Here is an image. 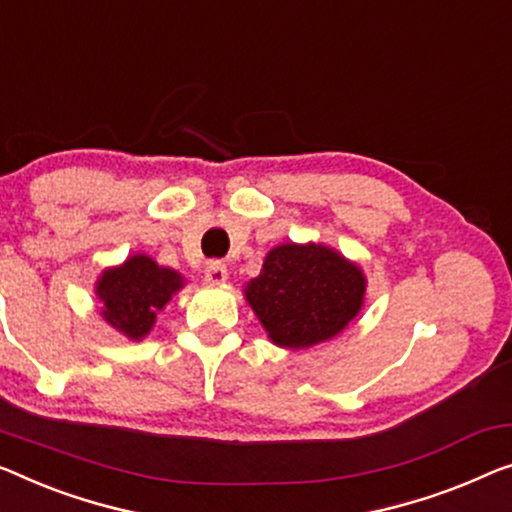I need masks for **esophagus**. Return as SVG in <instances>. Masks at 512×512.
<instances>
[{"mask_svg":"<svg viewBox=\"0 0 512 512\" xmlns=\"http://www.w3.org/2000/svg\"><path fill=\"white\" fill-rule=\"evenodd\" d=\"M204 280H207L209 285H220V282H225L227 280L225 262H220V259H213V262L204 266Z\"/></svg>","mask_w":512,"mask_h":512,"instance_id":"obj_1","label":"esophagus"}]
</instances>
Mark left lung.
Here are the masks:
<instances>
[{"instance_id": "obj_1", "label": "left lung", "mask_w": 512, "mask_h": 512, "mask_svg": "<svg viewBox=\"0 0 512 512\" xmlns=\"http://www.w3.org/2000/svg\"><path fill=\"white\" fill-rule=\"evenodd\" d=\"M365 278L358 266L326 246L273 248L246 299L280 347L303 349L338 335L358 315Z\"/></svg>"}]
</instances>
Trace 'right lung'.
<instances>
[{"mask_svg":"<svg viewBox=\"0 0 512 512\" xmlns=\"http://www.w3.org/2000/svg\"><path fill=\"white\" fill-rule=\"evenodd\" d=\"M181 285L177 271L163 269L147 255H135L119 269L105 271L96 292L105 305V322L128 338L140 340L154 326L156 312L165 308Z\"/></svg>","mask_w":512,"mask_h":512,"instance_id":"1","label":"right lung"}]
</instances>
